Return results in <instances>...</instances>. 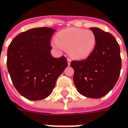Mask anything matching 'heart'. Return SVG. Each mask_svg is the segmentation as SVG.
I'll return each mask as SVG.
<instances>
[{
	"instance_id": "obj_1",
	"label": "heart",
	"mask_w": 128,
	"mask_h": 128,
	"mask_svg": "<svg viewBox=\"0 0 128 128\" xmlns=\"http://www.w3.org/2000/svg\"><path fill=\"white\" fill-rule=\"evenodd\" d=\"M80 34L82 37H86V34H87V32L85 30H81L80 32ZM88 45H84V46H82V49L80 50V51L79 52L80 53V56L81 57H83L86 55V53H88Z\"/></svg>"
}]
</instances>
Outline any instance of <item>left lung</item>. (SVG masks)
Here are the masks:
<instances>
[{"label":"left lung","instance_id":"left-lung-1","mask_svg":"<svg viewBox=\"0 0 128 128\" xmlns=\"http://www.w3.org/2000/svg\"><path fill=\"white\" fill-rule=\"evenodd\" d=\"M55 32L48 27L29 29L16 36L8 47L10 78L18 92L29 100L49 96L68 65L64 56L56 58L50 54V38Z\"/></svg>","mask_w":128,"mask_h":128}]
</instances>
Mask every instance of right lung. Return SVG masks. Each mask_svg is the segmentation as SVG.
<instances>
[{
	"label": "right lung",
	"instance_id": "1",
	"mask_svg": "<svg viewBox=\"0 0 128 128\" xmlns=\"http://www.w3.org/2000/svg\"><path fill=\"white\" fill-rule=\"evenodd\" d=\"M96 44L84 60L72 61L73 82L83 96L98 99L107 94L118 80L121 68L120 47L112 34L96 27L90 28Z\"/></svg>",
	"mask_w": 128,
	"mask_h": 128
}]
</instances>
